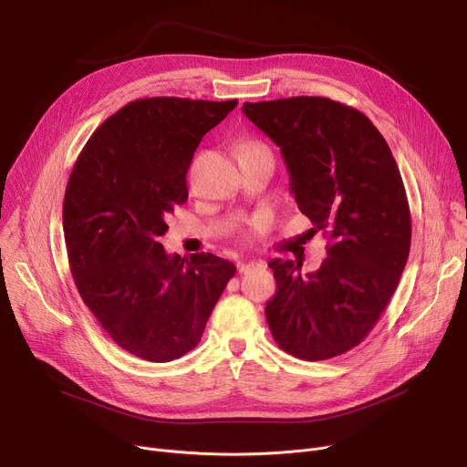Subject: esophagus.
Masks as SVG:
<instances>
[{
	"instance_id": "1",
	"label": "esophagus",
	"mask_w": 467,
	"mask_h": 467,
	"mask_svg": "<svg viewBox=\"0 0 467 467\" xmlns=\"http://www.w3.org/2000/svg\"><path fill=\"white\" fill-rule=\"evenodd\" d=\"M257 266H263V263H257V261H248V263H238V273L240 275H246L250 271H254V268Z\"/></svg>"
}]
</instances>
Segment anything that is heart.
<instances>
[{"mask_svg":"<svg viewBox=\"0 0 467 467\" xmlns=\"http://www.w3.org/2000/svg\"><path fill=\"white\" fill-rule=\"evenodd\" d=\"M252 150H265V147L261 143H255V141H242L238 145V151H252Z\"/></svg>","mask_w":467,"mask_h":467,"instance_id":"heart-1","label":"heart"}]
</instances>
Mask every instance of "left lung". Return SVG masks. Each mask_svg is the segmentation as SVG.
Masks as SVG:
<instances>
[{
	"mask_svg": "<svg viewBox=\"0 0 467 467\" xmlns=\"http://www.w3.org/2000/svg\"><path fill=\"white\" fill-rule=\"evenodd\" d=\"M282 151L289 191L314 233L329 238L327 259H273L275 297L265 316L278 347L320 361L345 354L379 322L403 275L410 213L400 168L361 111L320 96L242 106Z\"/></svg>",
	"mask_w": 467,
	"mask_h": 467,
	"instance_id": "1",
	"label": "left lung"
}]
</instances>
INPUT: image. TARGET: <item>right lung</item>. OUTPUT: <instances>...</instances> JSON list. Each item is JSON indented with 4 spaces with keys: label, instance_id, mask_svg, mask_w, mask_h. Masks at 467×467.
<instances>
[{
    "label": "right lung",
    "instance_id": "1",
    "mask_svg": "<svg viewBox=\"0 0 467 467\" xmlns=\"http://www.w3.org/2000/svg\"><path fill=\"white\" fill-rule=\"evenodd\" d=\"M236 100L143 98L98 127L71 170L62 225L79 296L132 356L164 363L192 350L234 276L231 261L162 248L166 215L187 201L202 136Z\"/></svg>",
    "mask_w": 467,
    "mask_h": 467
}]
</instances>
